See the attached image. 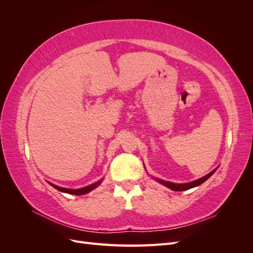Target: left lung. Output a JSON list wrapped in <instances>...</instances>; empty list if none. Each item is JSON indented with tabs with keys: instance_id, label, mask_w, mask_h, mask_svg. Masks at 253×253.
<instances>
[{
	"instance_id": "1",
	"label": "left lung",
	"mask_w": 253,
	"mask_h": 253,
	"mask_svg": "<svg viewBox=\"0 0 253 253\" xmlns=\"http://www.w3.org/2000/svg\"><path fill=\"white\" fill-rule=\"evenodd\" d=\"M215 171H216V169L213 170V171L210 172L209 174H207L206 176H204V177H202V178H200V179H196V180H194V181L187 182V183H173V182L165 181V180H162V179H157V181L162 183V185H164V186H166V187H168V188H170V189L173 190V191H185V190H189V189H191V188H194V187H197V186L202 185L203 182H205L209 177H211L212 174H213L214 172H215Z\"/></svg>"
}]
</instances>
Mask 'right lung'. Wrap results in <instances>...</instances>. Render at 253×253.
I'll use <instances>...</instances> for the list:
<instances>
[{
	"label": "right lung",
	"mask_w": 253,
	"mask_h": 253,
	"mask_svg": "<svg viewBox=\"0 0 253 253\" xmlns=\"http://www.w3.org/2000/svg\"><path fill=\"white\" fill-rule=\"evenodd\" d=\"M100 183H101V180H100V181H98V182L93 183V185H89V186H87V187H85V188H81V189H77V190L61 188V187H58V186H56V185H52V183H50V185H51L53 188H55V189H57V190L61 191V192H65V193H68V194H74V195H82V194L88 193L89 191H91L93 189L97 188L99 185H100Z\"/></svg>",
	"instance_id": "add662e5"
}]
</instances>
